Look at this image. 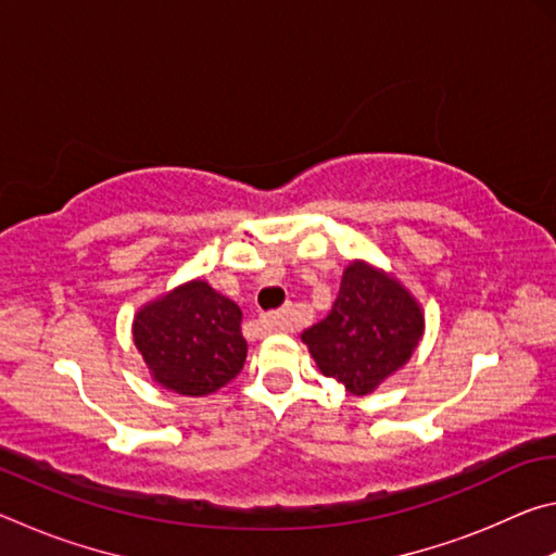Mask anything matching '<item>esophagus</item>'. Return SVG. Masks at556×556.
<instances>
[{"mask_svg":"<svg viewBox=\"0 0 556 556\" xmlns=\"http://www.w3.org/2000/svg\"><path fill=\"white\" fill-rule=\"evenodd\" d=\"M262 324L269 331H294V318H291L289 312H271L262 316Z\"/></svg>","mask_w":556,"mask_h":556,"instance_id":"34e87169","label":"esophagus"}]
</instances>
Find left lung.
<instances>
[{
  "mask_svg": "<svg viewBox=\"0 0 556 556\" xmlns=\"http://www.w3.org/2000/svg\"><path fill=\"white\" fill-rule=\"evenodd\" d=\"M425 316L407 289L363 262L343 271L333 308L304 331V343L326 378L351 394H368L409 361Z\"/></svg>",
  "mask_w": 556,
  "mask_h": 556,
  "instance_id": "1",
  "label": "left lung"
}]
</instances>
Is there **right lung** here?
Segmentation results:
<instances>
[{
	"label": "right lung",
	"mask_w": 556,
	"mask_h": 556,
	"mask_svg": "<svg viewBox=\"0 0 556 556\" xmlns=\"http://www.w3.org/2000/svg\"><path fill=\"white\" fill-rule=\"evenodd\" d=\"M235 301L195 279L144 306L135 318V345L164 388L201 397L242 370L248 343Z\"/></svg>",
	"instance_id": "1"
}]
</instances>
